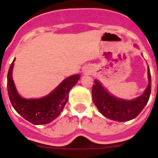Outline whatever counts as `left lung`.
Instances as JSON below:
<instances>
[{"mask_svg":"<svg viewBox=\"0 0 158 158\" xmlns=\"http://www.w3.org/2000/svg\"><path fill=\"white\" fill-rule=\"evenodd\" d=\"M148 84L142 95L132 100L116 98L110 94L98 80H94L92 89L93 102L99 112L110 120L124 122L135 119L139 115L148 102L151 94V74L148 67Z\"/></svg>","mask_w":158,"mask_h":158,"instance_id":"8db88e82","label":"left lung"}]
</instances>
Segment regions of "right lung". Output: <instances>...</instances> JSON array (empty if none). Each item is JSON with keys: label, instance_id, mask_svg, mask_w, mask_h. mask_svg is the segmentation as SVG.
<instances>
[{"label": "right lung", "instance_id": "obj_1", "mask_svg": "<svg viewBox=\"0 0 158 158\" xmlns=\"http://www.w3.org/2000/svg\"><path fill=\"white\" fill-rule=\"evenodd\" d=\"M11 63L7 74V90L11 104L19 115L33 125L49 124L62 112L69 99V92L80 78L74 74L64 79L56 89L47 96L41 98L27 99L19 94L14 83L12 71L14 62Z\"/></svg>", "mask_w": 158, "mask_h": 158}]
</instances>
